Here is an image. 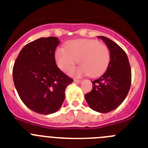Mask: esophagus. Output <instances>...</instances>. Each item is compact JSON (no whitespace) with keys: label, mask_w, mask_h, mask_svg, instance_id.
<instances>
[{"label":"esophagus","mask_w":148,"mask_h":148,"mask_svg":"<svg viewBox=\"0 0 148 148\" xmlns=\"http://www.w3.org/2000/svg\"><path fill=\"white\" fill-rule=\"evenodd\" d=\"M74 82L77 84H80L81 82H82V81L79 80V79H74Z\"/></svg>","instance_id":"obj_1"}]
</instances>
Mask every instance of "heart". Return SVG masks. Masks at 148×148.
Returning a JSON list of instances; mask_svg holds the SVG:
<instances>
[{"mask_svg":"<svg viewBox=\"0 0 148 148\" xmlns=\"http://www.w3.org/2000/svg\"><path fill=\"white\" fill-rule=\"evenodd\" d=\"M55 58L57 66L64 72L68 71L78 61L80 66L72 69L71 75L79 77L87 74L90 77H96L107 70L110 53L108 46L98 40L79 39L69 43L66 49L58 48Z\"/></svg>","mask_w":148,"mask_h":148,"instance_id":"heart-1","label":"heart"}]
</instances>
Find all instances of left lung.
Returning a JSON list of instances; mask_svg holds the SVG:
<instances>
[{
    "mask_svg": "<svg viewBox=\"0 0 148 148\" xmlns=\"http://www.w3.org/2000/svg\"><path fill=\"white\" fill-rule=\"evenodd\" d=\"M98 38L109 48L110 61L105 73L92 81V90L84 97L91 109L105 113L118 108L127 95L131 84V69L126 53L118 44L104 36Z\"/></svg>",
    "mask_w": 148,
    "mask_h": 148,
    "instance_id": "obj_1",
    "label": "left lung"
}]
</instances>
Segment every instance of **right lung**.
Wrapping results in <instances>:
<instances>
[{"mask_svg": "<svg viewBox=\"0 0 148 148\" xmlns=\"http://www.w3.org/2000/svg\"><path fill=\"white\" fill-rule=\"evenodd\" d=\"M58 38H40L23 47L12 70L19 97L35 113L48 115L60 109L65 89L73 82L58 67L55 51Z\"/></svg>", "mask_w": 148, "mask_h": 148, "instance_id": "obj_1", "label": "right lung"}]
</instances>
